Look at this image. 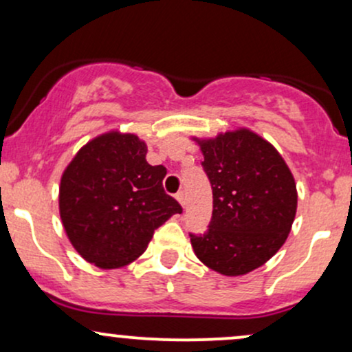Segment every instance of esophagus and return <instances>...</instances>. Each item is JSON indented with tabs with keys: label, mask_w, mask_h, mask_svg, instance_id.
<instances>
[{
	"label": "esophagus",
	"mask_w": 352,
	"mask_h": 352,
	"mask_svg": "<svg viewBox=\"0 0 352 352\" xmlns=\"http://www.w3.org/2000/svg\"><path fill=\"white\" fill-rule=\"evenodd\" d=\"M175 199H177V200H179V204L182 205V207H185V193H184V192H182V190H180V192H177Z\"/></svg>",
	"instance_id": "34e87169"
}]
</instances>
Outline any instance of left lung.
I'll return each instance as SVG.
<instances>
[{
	"label": "left lung",
	"instance_id": "obj_1",
	"mask_svg": "<svg viewBox=\"0 0 352 352\" xmlns=\"http://www.w3.org/2000/svg\"><path fill=\"white\" fill-rule=\"evenodd\" d=\"M213 193L204 235L190 233L197 258L225 276L265 265L288 238L298 193L293 173L272 144L248 129L199 140Z\"/></svg>",
	"mask_w": 352,
	"mask_h": 352
}]
</instances>
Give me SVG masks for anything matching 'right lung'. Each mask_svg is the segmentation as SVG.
<instances>
[{
  "label": "right lung",
  "mask_w": 352,
  "mask_h": 352,
  "mask_svg": "<svg viewBox=\"0 0 352 352\" xmlns=\"http://www.w3.org/2000/svg\"><path fill=\"white\" fill-rule=\"evenodd\" d=\"M134 134L107 132L87 142L63 173L59 213L72 246L89 263L119 268L145 252L180 204L167 195L164 165L145 160Z\"/></svg>",
  "instance_id": "1"
}]
</instances>
